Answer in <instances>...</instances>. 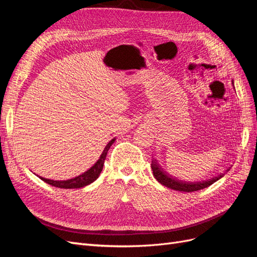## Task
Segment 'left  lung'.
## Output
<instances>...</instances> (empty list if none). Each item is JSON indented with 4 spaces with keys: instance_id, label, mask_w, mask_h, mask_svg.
Here are the masks:
<instances>
[{
    "instance_id": "1",
    "label": "left lung",
    "mask_w": 257,
    "mask_h": 257,
    "mask_svg": "<svg viewBox=\"0 0 257 257\" xmlns=\"http://www.w3.org/2000/svg\"><path fill=\"white\" fill-rule=\"evenodd\" d=\"M151 168L153 172V176L157 180L163 184L166 188L173 189L176 191H180V192H194V191H199L203 190L205 188H208L209 185L213 184L215 181L219 180L223 177V175H220L217 177H214L212 179H209L207 181H201V182H185V181H180V180H176L172 176H169L163 172V169L159 167L157 164V162H152Z\"/></svg>"
}]
</instances>
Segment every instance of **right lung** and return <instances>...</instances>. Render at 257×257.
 Instances as JSON below:
<instances>
[{"mask_svg":"<svg viewBox=\"0 0 257 257\" xmlns=\"http://www.w3.org/2000/svg\"><path fill=\"white\" fill-rule=\"evenodd\" d=\"M113 142H114V139H111V141L108 143L107 146L105 147V149H104L102 155H100L99 160L88 170V172L83 173L82 175H80L78 177L69 179V180H65V181L50 180V179H45V178H42V177H40V178L46 183H48L52 186H56V188H61V189H79V188H83V186L92 183L93 181H95L96 179L98 178L100 172H102V169H103L107 152H108V150H109V148L113 144Z\"/></svg>","mask_w":257,"mask_h":257,"instance_id":"1","label":"right lung"}]
</instances>
